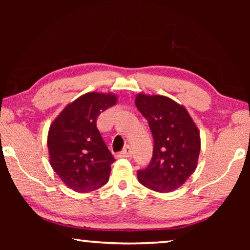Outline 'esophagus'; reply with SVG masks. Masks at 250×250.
Returning a JSON list of instances; mask_svg holds the SVG:
<instances>
[{
	"instance_id": "1",
	"label": "esophagus",
	"mask_w": 250,
	"mask_h": 250,
	"mask_svg": "<svg viewBox=\"0 0 250 250\" xmlns=\"http://www.w3.org/2000/svg\"><path fill=\"white\" fill-rule=\"evenodd\" d=\"M119 158H129V156L132 155V151H131L130 146H125V149L124 151H121L120 153L117 154Z\"/></svg>"
}]
</instances>
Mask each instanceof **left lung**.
I'll return each mask as SVG.
<instances>
[{"instance_id":"8db88e82","label":"left lung","mask_w":250,"mask_h":250,"mask_svg":"<svg viewBox=\"0 0 250 250\" xmlns=\"http://www.w3.org/2000/svg\"><path fill=\"white\" fill-rule=\"evenodd\" d=\"M135 107L147 120L154 140L150 164L138 171V180L152 191H175L196 170L200 130L184 105L168 97L140 92Z\"/></svg>"}]
</instances>
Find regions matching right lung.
Wrapping results in <instances>:
<instances>
[{
    "label": "right lung",
    "mask_w": 250,
    "mask_h": 250,
    "mask_svg": "<svg viewBox=\"0 0 250 250\" xmlns=\"http://www.w3.org/2000/svg\"><path fill=\"white\" fill-rule=\"evenodd\" d=\"M111 92H87L62 110L49 126V163L66 186L78 193L101 188L115 159L97 129V118L117 104Z\"/></svg>",
    "instance_id": "1"
}]
</instances>
